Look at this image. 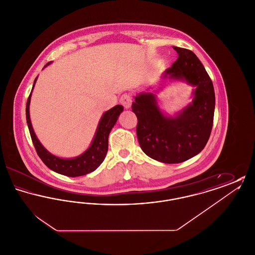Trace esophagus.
<instances>
[{"mask_svg":"<svg viewBox=\"0 0 255 255\" xmlns=\"http://www.w3.org/2000/svg\"><path fill=\"white\" fill-rule=\"evenodd\" d=\"M120 102L125 109H129L132 105V97L129 94H124L121 97Z\"/></svg>","mask_w":255,"mask_h":255,"instance_id":"esophagus-1","label":"esophagus"}]
</instances>
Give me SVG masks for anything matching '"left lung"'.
<instances>
[{
  "label": "left lung",
  "instance_id": "left-lung-1",
  "mask_svg": "<svg viewBox=\"0 0 255 255\" xmlns=\"http://www.w3.org/2000/svg\"><path fill=\"white\" fill-rule=\"evenodd\" d=\"M179 56L163 78L182 80L195 87L193 100L176 117L163 115L156 96L141 93L132 110L137 118L136 135L140 148L150 158L164 163H180L199 154L210 136L215 93L204 65L193 51L173 47Z\"/></svg>",
  "mask_w": 255,
  "mask_h": 255
}]
</instances>
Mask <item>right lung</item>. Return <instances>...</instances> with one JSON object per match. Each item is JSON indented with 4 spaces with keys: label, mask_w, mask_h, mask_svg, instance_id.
<instances>
[{
    "label": "right lung",
    "mask_w": 255,
    "mask_h": 255,
    "mask_svg": "<svg viewBox=\"0 0 255 255\" xmlns=\"http://www.w3.org/2000/svg\"><path fill=\"white\" fill-rule=\"evenodd\" d=\"M49 64L50 62H49L45 67H47ZM36 80L37 77L32 86V90L36 83ZM30 97H31V93L26 101L25 117H26V122H27L28 130L30 133L33 145L35 147L37 154L42 159V161L49 167V169L68 177L83 176L97 169V167L103 162L104 158L107 155L109 133L123 111L122 105H117L103 114L100 122L98 123L97 132L92 144L82 155L73 158H61L50 154L37 138L36 134L33 131V128L30 122V118H29Z\"/></svg>",
    "instance_id": "right-lung-1"
}]
</instances>
